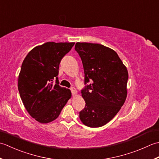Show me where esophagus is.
Wrapping results in <instances>:
<instances>
[{
  "label": "esophagus",
  "mask_w": 159,
  "mask_h": 159,
  "mask_svg": "<svg viewBox=\"0 0 159 159\" xmlns=\"http://www.w3.org/2000/svg\"><path fill=\"white\" fill-rule=\"evenodd\" d=\"M70 90H71V93H72V94H73V95H77V91L75 88H73H73L70 89Z\"/></svg>",
  "instance_id": "34e87169"
}]
</instances>
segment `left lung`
<instances>
[{"mask_svg": "<svg viewBox=\"0 0 159 159\" xmlns=\"http://www.w3.org/2000/svg\"><path fill=\"white\" fill-rule=\"evenodd\" d=\"M75 49L82 59L85 84L92 82L82 90L86 106L80 119L89 127H101L117 114L127 98V68L114 50L102 44L77 43Z\"/></svg>", "mask_w": 159, "mask_h": 159, "instance_id": "left-lung-1", "label": "left lung"}]
</instances>
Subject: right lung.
<instances>
[{"mask_svg":"<svg viewBox=\"0 0 159 159\" xmlns=\"http://www.w3.org/2000/svg\"><path fill=\"white\" fill-rule=\"evenodd\" d=\"M74 44L48 42L34 47L22 62L18 75L19 93L29 114L41 124L56 119L71 98L69 89L59 86L57 76L61 58Z\"/></svg>","mask_w":159,"mask_h":159,"instance_id":"right-lung-1","label":"right lung"}]
</instances>
